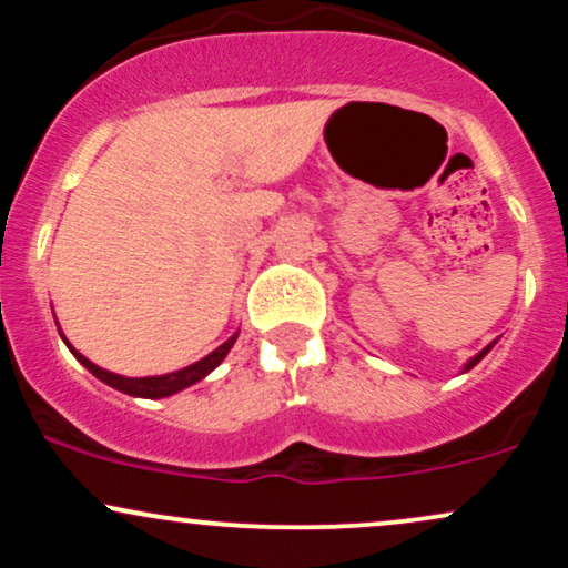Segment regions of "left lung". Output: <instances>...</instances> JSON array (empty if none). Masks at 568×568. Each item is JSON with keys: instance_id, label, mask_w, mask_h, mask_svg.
<instances>
[{"instance_id": "8db88e82", "label": "left lung", "mask_w": 568, "mask_h": 568, "mask_svg": "<svg viewBox=\"0 0 568 568\" xmlns=\"http://www.w3.org/2000/svg\"><path fill=\"white\" fill-rule=\"evenodd\" d=\"M488 349H491V344H488V347H486L484 352H478V355H475V357H473V361H470V363H467V366H465V371H470V368L475 366V363H480V361H484V357H486V352H488Z\"/></svg>"}]
</instances>
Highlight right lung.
<instances>
[{
    "label": "right lung",
    "mask_w": 568,
    "mask_h": 568,
    "mask_svg": "<svg viewBox=\"0 0 568 568\" xmlns=\"http://www.w3.org/2000/svg\"><path fill=\"white\" fill-rule=\"evenodd\" d=\"M234 338H237V334H234V336L230 338V342L221 344L219 349H213L211 355L202 357V361L194 363V366H189V368H184V371H175V374H165V376H143V379H128V376H120V374H112V371L98 368L95 363H90L88 357H82L80 352H77L74 347H71V344L67 342V338H63V342H67V344H69V349L74 352L77 361H80L82 366L90 371V374L98 376V379L106 382L109 387L120 389V393L135 395V397H168V395H173V393H181V389L189 387V384L200 382L202 376L211 374V371L216 368L221 361H224L226 352L232 349Z\"/></svg>",
    "instance_id": "right-lung-1"
}]
</instances>
